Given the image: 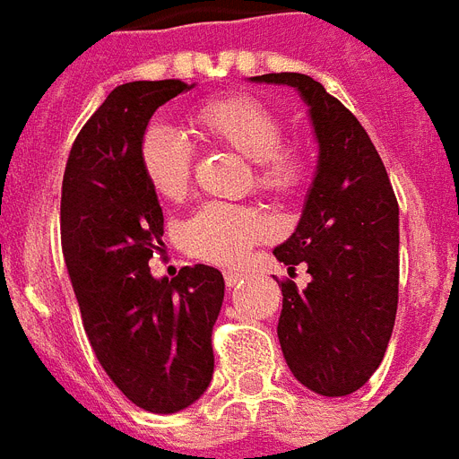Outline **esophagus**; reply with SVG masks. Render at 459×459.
Listing matches in <instances>:
<instances>
[{
	"mask_svg": "<svg viewBox=\"0 0 459 459\" xmlns=\"http://www.w3.org/2000/svg\"><path fill=\"white\" fill-rule=\"evenodd\" d=\"M223 278H226V285H229V288H236V285H240V282L245 281V273H242V271H236V268H229V271H223Z\"/></svg>",
	"mask_w": 459,
	"mask_h": 459,
	"instance_id": "34e87169",
	"label": "esophagus"
}]
</instances>
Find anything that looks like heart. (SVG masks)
<instances>
[{"label": "heart", "instance_id": "1", "mask_svg": "<svg viewBox=\"0 0 459 459\" xmlns=\"http://www.w3.org/2000/svg\"><path fill=\"white\" fill-rule=\"evenodd\" d=\"M195 126L204 139L252 162L256 186L268 195L292 197L307 181V162L297 151L282 148L281 120L259 100L230 96L204 103L195 113ZM141 167L152 191L165 200H178L191 181V145L171 126H152L141 141ZM266 233V221L255 207L207 203L184 223L181 242L191 256L229 266L242 262Z\"/></svg>", "mask_w": 459, "mask_h": 459}]
</instances>
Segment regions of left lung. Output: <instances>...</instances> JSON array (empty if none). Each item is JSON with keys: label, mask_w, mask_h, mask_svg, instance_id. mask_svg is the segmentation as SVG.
Returning a JSON list of instances; mask_svg holds the SVG:
<instances>
[{"label": "left lung", "mask_w": 459, "mask_h": 459, "mask_svg": "<svg viewBox=\"0 0 459 459\" xmlns=\"http://www.w3.org/2000/svg\"><path fill=\"white\" fill-rule=\"evenodd\" d=\"M256 84L292 87L308 108L318 165L292 236L273 249L278 262L304 264V290L281 282L278 339L307 389L349 396L372 377L398 307V203L385 162L360 122L314 77L268 73Z\"/></svg>", "instance_id": "1"}]
</instances>
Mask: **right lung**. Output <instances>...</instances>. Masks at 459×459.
Segmentation results:
<instances>
[{
    "instance_id": "add662e5",
    "label": "right lung",
    "mask_w": 459,
    "mask_h": 459,
    "mask_svg": "<svg viewBox=\"0 0 459 459\" xmlns=\"http://www.w3.org/2000/svg\"><path fill=\"white\" fill-rule=\"evenodd\" d=\"M193 87L160 80L113 89L74 139L63 177V256L91 349L115 386L158 415L184 411L210 386L223 301L214 266H184L171 281L148 268L165 219L141 141L155 110Z\"/></svg>"
}]
</instances>
